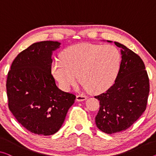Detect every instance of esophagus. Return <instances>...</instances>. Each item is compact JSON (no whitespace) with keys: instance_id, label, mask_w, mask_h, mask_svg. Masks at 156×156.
<instances>
[{"instance_id":"34e87169","label":"esophagus","mask_w":156,"mask_h":156,"mask_svg":"<svg viewBox=\"0 0 156 156\" xmlns=\"http://www.w3.org/2000/svg\"><path fill=\"white\" fill-rule=\"evenodd\" d=\"M86 100V96L83 95H76V100L78 102H81V101H83V100Z\"/></svg>"}]
</instances>
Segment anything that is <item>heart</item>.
<instances>
[{
  "label": "heart",
  "instance_id": "heart-1",
  "mask_svg": "<svg viewBox=\"0 0 156 156\" xmlns=\"http://www.w3.org/2000/svg\"><path fill=\"white\" fill-rule=\"evenodd\" d=\"M121 55L113 45L78 44L62 54V58L54 61L52 74L63 90L76 83L77 75L85 89L98 93L108 88L116 79Z\"/></svg>",
  "mask_w": 156,
  "mask_h": 156
}]
</instances>
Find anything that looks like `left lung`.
<instances>
[{
  "mask_svg": "<svg viewBox=\"0 0 156 156\" xmlns=\"http://www.w3.org/2000/svg\"><path fill=\"white\" fill-rule=\"evenodd\" d=\"M114 44L121 52L118 75L106 92L95 96L100 105L95 124L110 135L126 130L140 118L147 108L149 94V80L142 58L125 45Z\"/></svg>",
  "mask_w": 156,
  "mask_h": 156,
  "instance_id": "1",
  "label": "left lung"
}]
</instances>
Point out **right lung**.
Masks as SVG:
<instances>
[{"label": "right lung", "instance_id": "right-lung-1", "mask_svg": "<svg viewBox=\"0 0 156 156\" xmlns=\"http://www.w3.org/2000/svg\"><path fill=\"white\" fill-rule=\"evenodd\" d=\"M60 45L54 41L31 44L14 58L8 74L9 109L21 126L37 135L58 132L76 98L60 90L51 75L52 52Z\"/></svg>", "mask_w": 156, "mask_h": 156}]
</instances>
